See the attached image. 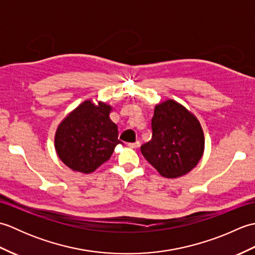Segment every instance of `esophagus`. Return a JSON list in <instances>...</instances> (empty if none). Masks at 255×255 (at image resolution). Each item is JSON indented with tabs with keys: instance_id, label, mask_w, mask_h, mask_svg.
Wrapping results in <instances>:
<instances>
[{
	"instance_id": "1",
	"label": "esophagus",
	"mask_w": 255,
	"mask_h": 255,
	"mask_svg": "<svg viewBox=\"0 0 255 255\" xmlns=\"http://www.w3.org/2000/svg\"><path fill=\"white\" fill-rule=\"evenodd\" d=\"M140 145V142L139 141H136V142H131V143H128V147L131 148V149H136L138 148Z\"/></svg>"
}]
</instances>
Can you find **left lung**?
Returning <instances> with one entry per match:
<instances>
[{
  "mask_svg": "<svg viewBox=\"0 0 255 255\" xmlns=\"http://www.w3.org/2000/svg\"><path fill=\"white\" fill-rule=\"evenodd\" d=\"M151 128L152 138L140 150L162 176L180 177L198 164L205 149L203 128L180 103L167 100L155 105Z\"/></svg>",
  "mask_w": 255,
  "mask_h": 255,
  "instance_id": "8db88e82",
  "label": "left lung"
}]
</instances>
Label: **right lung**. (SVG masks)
<instances>
[{"instance_id": "obj_1", "label": "right lung", "mask_w": 255, "mask_h": 255, "mask_svg": "<svg viewBox=\"0 0 255 255\" xmlns=\"http://www.w3.org/2000/svg\"><path fill=\"white\" fill-rule=\"evenodd\" d=\"M111 105L84 101L59 124L56 152L64 164L89 174L111 158L118 143L117 125L110 118Z\"/></svg>"}]
</instances>
